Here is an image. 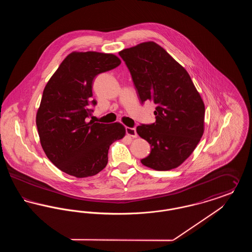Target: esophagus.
<instances>
[{"instance_id":"obj_1","label":"esophagus","mask_w":252,"mask_h":252,"mask_svg":"<svg viewBox=\"0 0 252 252\" xmlns=\"http://www.w3.org/2000/svg\"><path fill=\"white\" fill-rule=\"evenodd\" d=\"M126 132L128 136H130L132 138H136L137 137V132L135 128H132V127H126Z\"/></svg>"}]
</instances>
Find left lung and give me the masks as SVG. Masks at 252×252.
I'll return each mask as SVG.
<instances>
[{
  "instance_id": "8db88e82",
  "label": "left lung",
  "mask_w": 252,
  "mask_h": 252,
  "mask_svg": "<svg viewBox=\"0 0 252 252\" xmlns=\"http://www.w3.org/2000/svg\"><path fill=\"white\" fill-rule=\"evenodd\" d=\"M142 103L156 104V122L137 126L151 152L141 162L157 171L179 167L204 132L205 106L187 71L154 41L119 52Z\"/></svg>"
}]
</instances>
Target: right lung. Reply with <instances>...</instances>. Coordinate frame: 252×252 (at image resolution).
I'll return each instance as SVG.
<instances>
[{
  "instance_id": "add662e5",
  "label": "right lung",
  "mask_w": 252,
  "mask_h": 252,
  "mask_svg": "<svg viewBox=\"0 0 252 252\" xmlns=\"http://www.w3.org/2000/svg\"><path fill=\"white\" fill-rule=\"evenodd\" d=\"M120 64L113 54L72 52L45 86L36 127L43 151L62 172L75 178L94 176L107 166L110 144L125 137L120 123L88 122L96 105L94 79Z\"/></svg>"
}]
</instances>
